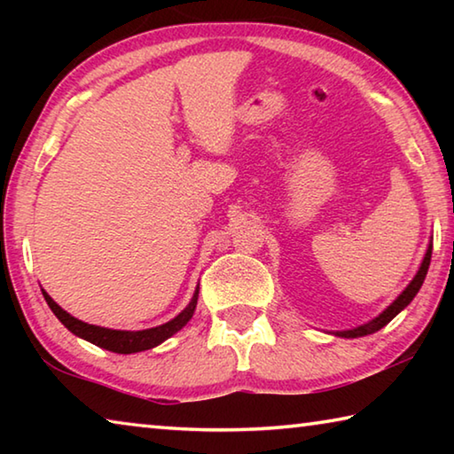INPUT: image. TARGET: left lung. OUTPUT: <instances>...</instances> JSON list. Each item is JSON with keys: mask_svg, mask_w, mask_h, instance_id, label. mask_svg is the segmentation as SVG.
Segmentation results:
<instances>
[{"mask_svg": "<svg viewBox=\"0 0 454 454\" xmlns=\"http://www.w3.org/2000/svg\"><path fill=\"white\" fill-rule=\"evenodd\" d=\"M430 254H433V244H428V250H427L425 258H422V264L419 268L417 276H414L409 286L403 290V294L398 296L396 301L390 304L387 310H382L379 317L372 318L371 322H366V325H363V326H356V328H352V330H338V333H334V334L336 336H342V338H358V336L372 334V333H376V330H380L382 326H387L388 322L393 320L398 312L404 310L406 306L411 304L412 298L417 296V292L420 290L422 282H425V278H427V272H428V266H430Z\"/></svg>", "mask_w": 454, "mask_h": 454, "instance_id": "obj_1", "label": "left lung"}]
</instances>
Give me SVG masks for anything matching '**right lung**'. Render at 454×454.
I'll use <instances>...</instances> for the list:
<instances>
[{
  "label": "right lung",
  "instance_id": "obj_1",
  "mask_svg": "<svg viewBox=\"0 0 454 454\" xmlns=\"http://www.w3.org/2000/svg\"><path fill=\"white\" fill-rule=\"evenodd\" d=\"M43 292V298L51 312L56 314L58 320L64 325L70 333L75 336L83 338L91 344H96L99 348H106L110 352H118V355H132V352H142V350H150L158 344H162L166 338H170L172 334L178 333L184 326L188 325V320L192 318V314L196 310L198 304V288L192 296L190 304L184 309L178 317L172 318L170 322H166L162 326L156 328H145V330H112V328H104V326H96V325H88V322H82L78 318H74L70 312H66L59 304L53 302V298Z\"/></svg>",
  "mask_w": 454,
  "mask_h": 454
}]
</instances>
